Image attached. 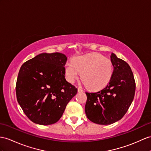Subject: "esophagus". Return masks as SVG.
<instances>
[{"instance_id": "esophagus-1", "label": "esophagus", "mask_w": 151, "mask_h": 151, "mask_svg": "<svg viewBox=\"0 0 151 151\" xmlns=\"http://www.w3.org/2000/svg\"><path fill=\"white\" fill-rule=\"evenodd\" d=\"M78 92H83V90L81 88H78Z\"/></svg>"}]
</instances>
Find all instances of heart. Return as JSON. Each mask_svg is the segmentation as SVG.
<instances>
[{
    "label": "heart",
    "instance_id": "obj_1",
    "mask_svg": "<svg viewBox=\"0 0 151 151\" xmlns=\"http://www.w3.org/2000/svg\"><path fill=\"white\" fill-rule=\"evenodd\" d=\"M67 81L73 83L81 75L83 83L92 90L102 89L111 78V61L101 54L91 53L74 58L65 67ZM82 74L81 75L80 73Z\"/></svg>",
    "mask_w": 151,
    "mask_h": 151
}]
</instances>
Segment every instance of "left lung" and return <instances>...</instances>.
I'll return each mask as SVG.
<instances>
[{
	"label": "left lung",
	"instance_id": "obj_1",
	"mask_svg": "<svg viewBox=\"0 0 151 151\" xmlns=\"http://www.w3.org/2000/svg\"><path fill=\"white\" fill-rule=\"evenodd\" d=\"M110 58L113 72L107 86L97 92H86L87 118L101 125L111 124L122 119L135 93V81L129 65L114 53Z\"/></svg>",
	"mask_w": 151,
	"mask_h": 151
}]
</instances>
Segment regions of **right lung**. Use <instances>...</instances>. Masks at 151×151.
Returning <instances> with one entry per match:
<instances>
[{
  "label": "right lung",
  "instance_id": "add662e5",
  "mask_svg": "<svg viewBox=\"0 0 151 151\" xmlns=\"http://www.w3.org/2000/svg\"><path fill=\"white\" fill-rule=\"evenodd\" d=\"M65 54L42 53L22 65L16 94L18 104L32 122L50 125L63 115L78 88L65 78Z\"/></svg>",
  "mask_w": 151,
  "mask_h": 151
}]
</instances>
